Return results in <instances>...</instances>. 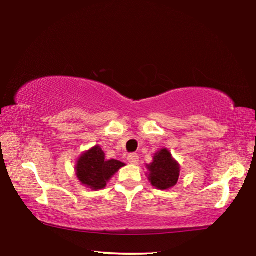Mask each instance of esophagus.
<instances>
[{
  "label": "esophagus",
  "mask_w": 256,
  "mask_h": 256,
  "mask_svg": "<svg viewBox=\"0 0 256 256\" xmlns=\"http://www.w3.org/2000/svg\"><path fill=\"white\" fill-rule=\"evenodd\" d=\"M138 159H140V158H138V156L136 154H130L128 157V162L132 164H136L138 162Z\"/></svg>",
  "instance_id": "1"
}]
</instances>
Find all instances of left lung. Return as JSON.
<instances>
[{
    "mask_svg": "<svg viewBox=\"0 0 256 256\" xmlns=\"http://www.w3.org/2000/svg\"><path fill=\"white\" fill-rule=\"evenodd\" d=\"M149 180L154 188L167 190L175 186L180 177V166L167 149H162L154 154V162L148 164Z\"/></svg>",
    "mask_w": 256,
    "mask_h": 256,
    "instance_id": "1",
    "label": "left lung"
}]
</instances>
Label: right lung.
<instances>
[{
	"label": "right lung",
	"mask_w": 256,
	"mask_h": 256,
	"mask_svg": "<svg viewBox=\"0 0 256 256\" xmlns=\"http://www.w3.org/2000/svg\"><path fill=\"white\" fill-rule=\"evenodd\" d=\"M123 166L124 164L118 160H106L100 146H96L81 156L76 170L78 178L82 184L92 190H102L110 177Z\"/></svg>",
	"instance_id": "1"
}]
</instances>
